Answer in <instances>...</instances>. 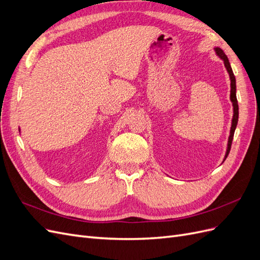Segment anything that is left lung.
Masks as SVG:
<instances>
[{"mask_svg": "<svg viewBox=\"0 0 260 260\" xmlns=\"http://www.w3.org/2000/svg\"><path fill=\"white\" fill-rule=\"evenodd\" d=\"M216 54L219 56V58H221L224 62V67L226 69L228 74L230 76V81H231V91H230V100L232 102V106H233V117H232V122H231V129H230V136L229 139H228V145H226V151H225V155L223 161L225 160V158L229 155L230 148H231V144H232V140H233V136H234V131L235 128H237L238 124V120H239V105H238V100H237V82H235V77L234 74L232 72V68L230 65V61L228 59L226 55L223 53V51L220 48H215L214 49ZM222 161V162H223Z\"/></svg>", "mask_w": 260, "mask_h": 260, "instance_id": "1", "label": "left lung"}]
</instances>
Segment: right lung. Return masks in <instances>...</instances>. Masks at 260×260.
<instances>
[{
    "mask_svg": "<svg viewBox=\"0 0 260 260\" xmlns=\"http://www.w3.org/2000/svg\"><path fill=\"white\" fill-rule=\"evenodd\" d=\"M19 130H20V129H19Z\"/></svg>",
    "mask_w": 260,
    "mask_h": 260,
    "instance_id": "right-lung-1",
    "label": "right lung"
}]
</instances>
